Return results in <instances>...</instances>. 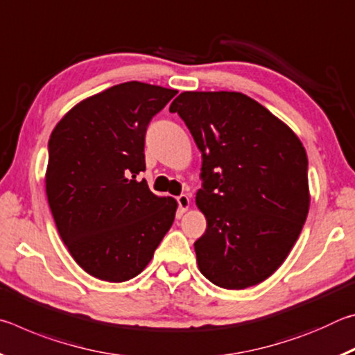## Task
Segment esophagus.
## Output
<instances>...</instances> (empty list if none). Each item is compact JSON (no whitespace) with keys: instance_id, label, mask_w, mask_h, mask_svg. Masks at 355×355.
Instances as JSON below:
<instances>
[{"instance_id":"1","label":"esophagus","mask_w":355,"mask_h":355,"mask_svg":"<svg viewBox=\"0 0 355 355\" xmlns=\"http://www.w3.org/2000/svg\"><path fill=\"white\" fill-rule=\"evenodd\" d=\"M177 202H178V207H180V209H182V211H186V209L189 208V197L186 194H180L177 197Z\"/></svg>"}]
</instances>
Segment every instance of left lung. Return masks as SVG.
Wrapping results in <instances>:
<instances>
[{"mask_svg":"<svg viewBox=\"0 0 355 355\" xmlns=\"http://www.w3.org/2000/svg\"><path fill=\"white\" fill-rule=\"evenodd\" d=\"M169 111L202 152L196 203L207 230L194 243L200 272L225 290L261 284L285 261L307 219L302 142L241 92H182Z\"/></svg>","mask_w":355,"mask_h":355,"instance_id":"1","label":"left lung"}]
</instances>
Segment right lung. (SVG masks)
<instances>
[{"mask_svg":"<svg viewBox=\"0 0 355 355\" xmlns=\"http://www.w3.org/2000/svg\"><path fill=\"white\" fill-rule=\"evenodd\" d=\"M177 91L139 81L112 86L65 114L48 141L45 188L59 235L87 274L136 277L175 219L177 202L146 180V133Z\"/></svg>","mask_w":355,"mask_h":355,"instance_id":"obj_1","label":"right lung"}]
</instances>
